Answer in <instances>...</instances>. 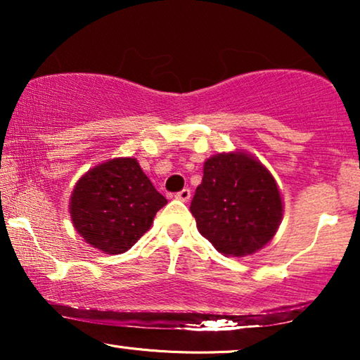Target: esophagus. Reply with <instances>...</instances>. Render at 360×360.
Returning a JSON list of instances; mask_svg holds the SVG:
<instances>
[{"label":"esophagus","mask_w":360,"mask_h":360,"mask_svg":"<svg viewBox=\"0 0 360 360\" xmlns=\"http://www.w3.org/2000/svg\"><path fill=\"white\" fill-rule=\"evenodd\" d=\"M190 196H191L190 188H184V190L179 191V193L175 195V198H176V200H181V201H188Z\"/></svg>","instance_id":"esophagus-1"}]
</instances>
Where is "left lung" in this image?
<instances>
[{"label":"left lung","instance_id":"1","mask_svg":"<svg viewBox=\"0 0 360 360\" xmlns=\"http://www.w3.org/2000/svg\"><path fill=\"white\" fill-rule=\"evenodd\" d=\"M190 211L218 252L244 257L274 238L283 206L270 172L254 157L231 152L205 162Z\"/></svg>","mask_w":360,"mask_h":360}]
</instances>
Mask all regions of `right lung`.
I'll return each instance as SVG.
<instances>
[{"label":"right lung","instance_id":"right-lung-1","mask_svg":"<svg viewBox=\"0 0 360 360\" xmlns=\"http://www.w3.org/2000/svg\"><path fill=\"white\" fill-rule=\"evenodd\" d=\"M167 200L136 159H112L78 180L70 198L73 226L93 248L122 254L150 228Z\"/></svg>","mask_w":360,"mask_h":360}]
</instances>
